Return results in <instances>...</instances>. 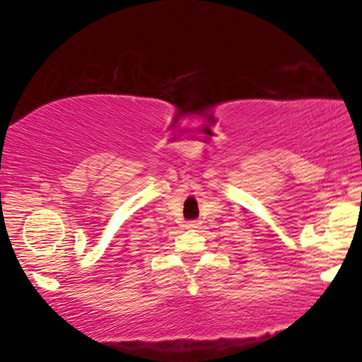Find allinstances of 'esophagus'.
Here are the masks:
<instances>
[{"instance_id":"obj_1","label":"esophagus","mask_w":362,"mask_h":362,"mask_svg":"<svg viewBox=\"0 0 362 362\" xmlns=\"http://www.w3.org/2000/svg\"><path fill=\"white\" fill-rule=\"evenodd\" d=\"M199 225H201L199 220H189V222H187V228L196 230V228H199Z\"/></svg>"}]
</instances>
